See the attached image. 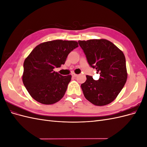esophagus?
Segmentation results:
<instances>
[{"label":"esophagus","mask_w":147,"mask_h":147,"mask_svg":"<svg viewBox=\"0 0 147 147\" xmlns=\"http://www.w3.org/2000/svg\"><path fill=\"white\" fill-rule=\"evenodd\" d=\"M77 74H75V73H73V74H72V76L73 77H77Z\"/></svg>","instance_id":"1"}]
</instances>
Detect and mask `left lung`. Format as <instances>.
<instances>
[{
  "mask_svg": "<svg viewBox=\"0 0 147 147\" xmlns=\"http://www.w3.org/2000/svg\"><path fill=\"white\" fill-rule=\"evenodd\" d=\"M88 62L100 74L98 80L86 75L81 84L85 98L97 106L110 104L119 94L125 84L127 73L126 59L123 51L106 39L79 40Z\"/></svg>",
  "mask_w": 147,
  "mask_h": 147,
  "instance_id": "left-lung-1",
  "label": "left lung"
}]
</instances>
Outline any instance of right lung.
Listing matches in <instances>:
<instances>
[{"label": "right lung", "instance_id": "obj_1", "mask_svg": "<svg viewBox=\"0 0 147 147\" xmlns=\"http://www.w3.org/2000/svg\"><path fill=\"white\" fill-rule=\"evenodd\" d=\"M74 40L48 41L34 48L24 62L22 80L30 96L42 104L56 103L64 97L72 75L54 71L64 64L68 55L78 47Z\"/></svg>", "mask_w": 147, "mask_h": 147}]
</instances>
